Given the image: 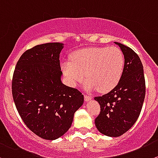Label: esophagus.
I'll return each instance as SVG.
<instances>
[{"instance_id": "obj_1", "label": "esophagus", "mask_w": 158, "mask_h": 158, "mask_svg": "<svg viewBox=\"0 0 158 158\" xmlns=\"http://www.w3.org/2000/svg\"><path fill=\"white\" fill-rule=\"evenodd\" d=\"M92 99V97L90 95H87V94H85V101H89Z\"/></svg>"}]
</instances>
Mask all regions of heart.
<instances>
[{
    "mask_svg": "<svg viewBox=\"0 0 158 158\" xmlns=\"http://www.w3.org/2000/svg\"><path fill=\"white\" fill-rule=\"evenodd\" d=\"M124 66L125 58L122 50L112 46L76 51L70 56V61L62 63L61 68L71 86H76L85 75L88 78L85 85L87 90L98 89L106 93L112 91L120 81Z\"/></svg>",
    "mask_w": 158,
    "mask_h": 158,
    "instance_id": "obj_1",
    "label": "heart"
}]
</instances>
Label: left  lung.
<instances>
[{"label":"left lung","instance_id":"obj_1","mask_svg":"<svg viewBox=\"0 0 158 158\" xmlns=\"http://www.w3.org/2000/svg\"><path fill=\"white\" fill-rule=\"evenodd\" d=\"M121 49L125 66L118 85L110 92L94 97L101 111L94 123L106 136L116 137L128 131L137 120L145 98L143 67L139 56L128 46L115 43Z\"/></svg>","mask_w":158,"mask_h":158}]
</instances>
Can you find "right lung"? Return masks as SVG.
<instances>
[{"label":"right lung","instance_id":"add662e5","mask_svg":"<svg viewBox=\"0 0 158 158\" xmlns=\"http://www.w3.org/2000/svg\"><path fill=\"white\" fill-rule=\"evenodd\" d=\"M62 43L37 45L19 58L13 73L12 96L25 125L40 137L53 140L70 128L84 102L77 88L61 82Z\"/></svg>","mask_w":158,"mask_h":158}]
</instances>
